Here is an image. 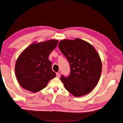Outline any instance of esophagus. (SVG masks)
Here are the masks:
<instances>
[{
  "label": "esophagus",
  "instance_id": "34e87169",
  "mask_svg": "<svg viewBox=\"0 0 123 123\" xmlns=\"http://www.w3.org/2000/svg\"><path fill=\"white\" fill-rule=\"evenodd\" d=\"M56 77H57V78H59V77H60V74H59V73H56Z\"/></svg>",
  "mask_w": 123,
  "mask_h": 123
}]
</instances>
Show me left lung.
<instances>
[{
    "mask_svg": "<svg viewBox=\"0 0 123 123\" xmlns=\"http://www.w3.org/2000/svg\"><path fill=\"white\" fill-rule=\"evenodd\" d=\"M58 47L70 66L69 76L62 75L60 78L65 89L75 97L90 93L102 73V62L97 52L89 43L79 38L62 40Z\"/></svg>",
    "mask_w": 123,
    "mask_h": 123,
    "instance_id": "obj_1",
    "label": "left lung"
}]
</instances>
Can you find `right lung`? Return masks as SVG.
<instances>
[{"label":"right lung","instance_id":"obj_1","mask_svg":"<svg viewBox=\"0 0 123 123\" xmlns=\"http://www.w3.org/2000/svg\"><path fill=\"white\" fill-rule=\"evenodd\" d=\"M58 43V40H49L33 43L19 56L15 66V72L17 80L23 89L32 92H38L55 77L49 56Z\"/></svg>","mask_w":123,"mask_h":123}]
</instances>
